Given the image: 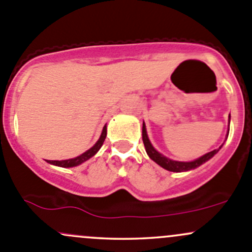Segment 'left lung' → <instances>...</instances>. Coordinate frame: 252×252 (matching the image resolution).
I'll return each mask as SVG.
<instances>
[{"instance_id": "left-lung-1", "label": "left lung", "mask_w": 252, "mask_h": 252, "mask_svg": "<svg viewBox=\"0 0 252 252\" xmlns=\"http://www.w3.org/2000/svg\"><path fill=\"white\" fill-rule=\"evenodd\" d=\"M229 119H230V116H229ZM142 138H143L145 152H147V154L149 155L150 159H152L153 161L157 162L158 165L161 166V167H164L165 170L172 171V172H181V171L193 170V168L198 167V166L204 164L205 161H207L209 159H211V158L214 157V155L216 154L220 149H221V147H220L219 149L212 150V152L207 153V154L203 155V157L199 158V159H196V160H194V161H189V162L175 161V160H171V159H168V158L164 157V155L160 154L159 152H157V150L154 149V147H153L152 143H150L149 138H148L147 129H145L144 123H143V128H142Z\"/></svg>"}]
</instances>
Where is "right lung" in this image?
I'll return each mask as SVG.
<instances>
[{"label":"right lung","instance_id":"add662e5","mask_svg":"<svg viewBox=\"0 0 252 252\" xmlns=\"http://www.w3.org/2000/svg\"><path fill=\"white\" fill-rule=\"evenodd\" d=\"M105 137H107V126L103 127V132H102V134H100V138L98 139L97 143L93 145L91 149H88L87 152H85L84 154L80 155V157L74 158V159H69V160H62V161H58V160H47V161L49 162V164L61 166V167H74V166L82 164V162H85L86 160L90 159V158H92L93 155H94L95 153L100 149V147H102L103 143H104Z\"/></svg>","mask_w":252,"mask_h":252}]
</instances>
